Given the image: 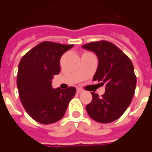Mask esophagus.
<instances>
[{
  "label": "esophagus",
  "mask_w": 152,
  "mask_h": 152,
  "mask_svg": "<svg viewBox=\"0 0 152 152\" xmlns=\"http://www.w3.org/2000/svg\"><path fill=\"white\" fill-rule=\"evenodd\" d=\"M76 92H77V94H81V93H83V90L80 89H76Z\"/></svg>",
  "instance_id": "obj_1"
}]
</instances>
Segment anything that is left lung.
I'll list each match as a JSON object with an SVG mask.
<instances>
[{
	"label": "left lung",
	"mask_w": 152,
	"mask_h": 152,
	"mask_svg": "<svg viewBox=\"0 0 152 152\" xmlns=\"http://www.w3.org/2000/svg\"><path fill=\"white\" fill-rule=\"evenodd\" d=\"M95 53L99 66L93 80L105 86V94L93 99L86 111L94 121L110 123L123 115L134 97L137 79L131 60L116 45L109 41H97L82 45Z\"/></svg>",
	"instance_id": "8db88e82"
}]
</instances>
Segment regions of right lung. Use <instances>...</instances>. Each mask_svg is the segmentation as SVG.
<instances>
[{"label": "right lung", "instance_id": "add662e5", "mask_svg": "<svg viewBox=\"0 0 152 152\" xmlns=\"http://www.w3.org/2000/svg\"><path fill=\"white\" fill-rule=\"evenodd\" d=\"M73 45L44 41L25 54L18 64L17 87L23 107L40 124L62 119L76 88L53 89L52 79L60 72V58Z\"/></svg>", "mask_w": 152, "mask_h": 152}]
</instances>
